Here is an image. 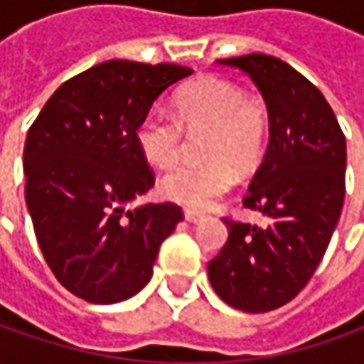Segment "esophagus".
Returning <instances> with one entry per match:
<instances>
[{"label":"esophagus","instance_id":"esophagus-1","mask_svg":"<svg viewBox=\"0 0 364 364\" xmlns=\"http://www.w3.org/2000/svg\"><path fill=\"white\" fill-rule=\"evenodd\" d=\"M184 218L188 220V223H200L204 218L203 213H196V210H190V208H184Z\"/></svg>","mask_w":364,"mask_h":364}]
</instances>
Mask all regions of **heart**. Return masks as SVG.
Here are the masks:
<instances>
[{"instance_id":"1","label":"heart","mask_w":364,"mask_h":364,"mask_svg":"<svg viewBox=\"0 0 364 364\" xmlns=\"http://www.w3.org/2000/svg\"><path fill=\"white\" fill-rule=\"evenodd\" d=\"M176 117L154 111L139 121L135 139L149 164L170 168L182 154L184 129L210 127L208 164H180L161 178V194L190 208H208L235 182L237 170H251L263 156L269 137L265 105L245 97L239 85L204 77L176 95Z\"/></svg>"}]
</instances>
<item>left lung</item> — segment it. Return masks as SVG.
<instances>
[{
	"mask_svg": "<svg viewBox=\"0 0 364 364\" xmlns=\"http://www.w3.org/2000/svg\"><path fill=\"white\" fill-rule=\"evenodd\" d=\"M255 82L269 113V146L243 206L267 227L225 218L229 239L208 263L218 298L249 314L294 300L328 249L344 203L346 141L308 78L267 54L223 58Z\"/></svg>",
	"mask_w": 364,
	"mask_h": 364,
	"instance_id": "8db88e82",
	"label": "left lung"
}]
</instances>
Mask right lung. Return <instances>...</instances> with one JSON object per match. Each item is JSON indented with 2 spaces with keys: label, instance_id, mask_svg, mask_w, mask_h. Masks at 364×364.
Returning <instances> with one entry per match:
<instances>
[{
  "label": "right lung",
  "instance_id": "right-lung-1",
  "mask_svg": "<svg viewBox=\"0 0 364 364\" xmlns=\"http://www.w3.org/2000/svg\"><path fill=\"white\" fill-rule=\"evenodd\" d=\"M192 75L180 64L107 60L63 82L23 146L26 204L48 267L70 294L115 304L146 287L178 204H125L154 186L135 129Z\"/></svg>",
  "mask_w": 364,
  "mask_h": 364
}]
</instances>
